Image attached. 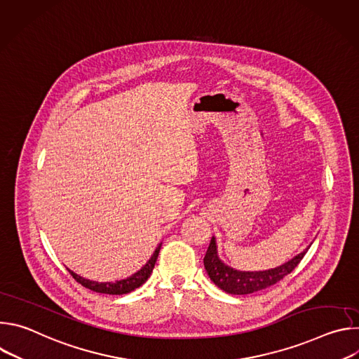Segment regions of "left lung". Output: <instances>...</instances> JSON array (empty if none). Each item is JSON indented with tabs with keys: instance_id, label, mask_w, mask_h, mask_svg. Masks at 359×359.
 Here are the masks:
<instances>
[{
	"instance_id": "obj_1",
	"label": "left lung",
	"mask_w": 359,
	"mask_h": 359,
	"mask_svg": "<svg viewBox=\"0 0 359 359\" xmlns=\"http://www.w3.org/2000/svg\"><path fill=\"white\" fill-rule=\"evenodd\" d=\"M309 248H305L302 252L295 255L294 259L284 263L280 267L266 270V271H238L229 266H226L217 255V245L216 238L212 237L210 245L204 255L203 263L206 269L210 280L223 291L234 295H244L251 294L255 291L264 290L270 285H274L285 276H288L304 259L305 252Z\"/></svg>"
}]
</instances>
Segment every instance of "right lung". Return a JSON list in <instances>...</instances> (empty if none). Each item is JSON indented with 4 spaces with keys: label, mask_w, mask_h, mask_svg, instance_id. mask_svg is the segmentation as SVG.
Masks as SVG:
<instances>
[{
    "label": "right lung",
    "mask_w": 359,
    "mask_h": 359,
    "mask_svg": "<svg viewBox=\"0 0 359 359\" xmlns=\"http://www.w3.org/2000/svg\"><path fill=\"white\" fill-rule=\"evenodd\" d=\"M161 247L162 244L158 245V248L155 250V252H153L151 257L149 259V262L135 274H132L130 277L125 278V280H119V281H115V283H97V281H90L88 278H83L78 274H75L74 271L68 270L71 273V276L79 283L82 284L85 288H89L95 292H100V294H112V295H122V294H128L136 288H139L143 283H146V280L150 277L151 271H153V267H155L156 264V260H158V255H159V251H161Z\"/></svg>",
    "instance_id": "add662e5"
}]
</instances>
